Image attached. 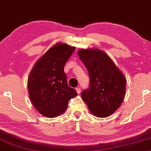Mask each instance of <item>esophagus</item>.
Instances as JSON below:
<instances>
[{
    "label": "esophagus",
    "instance_id": "1",
    "mask_svg": "<svg viewBox=\"0 0 151 151\" xmlns=\"http://www.w3.org/2000/svg\"><path fill=\"white\" fill-rule=\"evenodd\" d=\"M76 91H77V93H80V92H81L80 88H79V87H78V88H76Z\"/></svg>",
    "mask_w": 151,
    "mask_h": 151
}]
</instances>
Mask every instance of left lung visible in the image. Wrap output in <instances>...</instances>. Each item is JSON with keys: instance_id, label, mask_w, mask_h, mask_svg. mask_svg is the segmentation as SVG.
Masks as SVG:
<instances>
[{"instance_id": "8db88e82", "label": "left lung", "mask_w": 151, "mask_h": 151, "mask_svg": "<svg viewBox=\"0 0 151 151\" xmlns=\"http://www.w3.org/2000/svg\"><path fill=\"white\" fill-rule=\"evenodd\" d=\"M78 55L86 66L90 79L89 87L81 92V98L96 117L111 115L124 99L126 78L103 50L81 49Z\"/></svg>"}]
</instances>
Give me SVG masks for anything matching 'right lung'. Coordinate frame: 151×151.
Instances as JSON below:
<instances>
[{"mask_svg":"<svg viewBox=\"0 0 151 151\" xmlns=\"http://www.w3.org/2000/svg\"><path fill=\"white\" fill-rule=\"evenodd\" d=\"M75 47L58 43L39 59L31 71L27 87L29 99L40 114L48 117L61 115L69 101L77 95L68 85L64 66Z\"/></svg>","mask_w":151,"mask_h":151,"instance_id":"obj_1","label":"right lung"}]
</instances>
